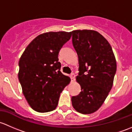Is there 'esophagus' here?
<instances>
[{
    "label": "esophagus",
    "mask_w": 132,
    "mask_h": 132,
    "mask_svg": "<svg viewBox=\"0 0 132 132\" xmlns=\"http://www.w3.org/2000/svg\"><path fill=\"white\" fill-rule=\"evenodd\" d=\"M75 74H74V73H72L71 74H70V78H71V81H74V80H75Z\"/></svg>",
    "instance_id": "obj_1"
}]
</instances>
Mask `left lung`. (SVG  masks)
Instances as JSON below:
<instances>
[{
    "mask_svg": "<svg viewBox=\"0 0 132 132\" xmlns=\"http://www.w3.org/2000/svg\"><path fill=\"white\" fill-rule=\"evenodd\" d=\"M71 34L79 60L76 80L81 88L78 95L72 96V104L80 113H93L102 105L112 88L116 59L109 43L98 32L77 30Z\"/></svg>",
    "mask_w": 132,
    "mask_h": 132,
    "instance_id": "8db88e82",
    "label": "left lung"
}]
</instances>
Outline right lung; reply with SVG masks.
Listing matches in <instances>:
<instances>
[{"mask_svg": "<svg viewBox=\"0 0 132 132\" xmlns=\"http://www.w3.org/2000/svg\"><path fill=\"white\" fill-rule=\"evenodd\" d=\"M71 32H50L35 38L19 61L18 79L23 93L36 111H53L60 95L70 82L60 72L58 53L70 39Z\"/></svg>", "mask_w": 132, "mask_h": 132, "instance_id": "add662e5", "label": "right lung"}]
</instances>
